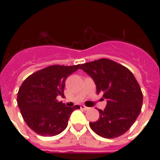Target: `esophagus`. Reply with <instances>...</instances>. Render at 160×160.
I'll return each instance as SVG.
<instances>
[{"label": "esophagus", "mask_w": 160, "mask_h": 160, "mask_svg": "<svg viewBox=\"0 0 160 160\" xmlns=\"http://www.w3.org/2000/svg\"><path fill=\"white\" fill-rule=\"evenodd\" d=\"M80 108H81L82 109H84V110H87V109H89V108L85 106V105H80Z\"/></svg>", "instance_id": "34e87169"}]
</instances>
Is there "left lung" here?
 Masks as SVG:
<instances>
[{"mask_svg": "<svg viewBox=\"0 0 160 160\" xmlns=\"http://www.w3.org/2000/svg\"><path fill=\"white\" fill-rule=\"evenodd\" d=\"M80 69L94 80L96 93L107 100L105 109H99V119L90 123L91 129L107 139L124 134L135 122L143 104L141 89L133 73L105 58L82 64Z\"/></svg>", "mask_w": 160, "mask_h": 160, "instance_id": "8db88e82", "label": "left lung"}]
</instances>
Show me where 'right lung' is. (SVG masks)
Instances as JSON below:
<instances>
[{
	"instance_id": "1",
	"label": "right lung",
	"mask_w": 160,
	"mask_h": 160,
	"mask_svg": "<svg viewBox=\"0 0 160 160\" xmlns=\"http://www.w3.org/2000/svg\"><path fill=\"white\" fill-rule=\"evenodd\" d=\"M80 65H54L26 78L17 94V105L26 124L36 134L51 137L60 134L68 125L70 114L79 105L65 106L58 101L64 96L65 80Z\"/></svg>"
}]
</instances>
